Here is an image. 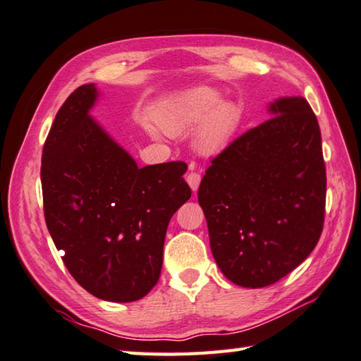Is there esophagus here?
<instances>
[{
    "label": "esophagus",
    "instance_id": "1",
    "mask_svg": "<svg viewBox=\"0 0 361 361\" xmlns=\"http://www.w3.org/2000/svg\"><path fill=\"white\" fill-rule=\"evenodd\" d=\"M200 180H202V176H200L199 173H195V172H191V173H189V175L186 176V181H188V185H189V188L192 189L194 192L197 191V189H199Z\"/></svg>",
    "mask_w": 361,
    "mask_h": 361
}]
</instances>
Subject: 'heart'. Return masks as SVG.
<instances>
[{
    "label": "heart",
    "mask_w": 361,
    "mask_h": 361,
    "mask_svg": "<svg viewBox=\"0 0 361 361\" xmlns=\"http://www.w3.org/2000/svg\"><path fill=\"white\" fill-rule=\"evenodd\" d=\"M153 120L169 135H180L197 126L194 148L202 154H213L232 139L240 123V109L231 101H222L218 90L197 87L156 107ZM148 130L158 139V130Z\"/></svg>",
    "instance_id": "obj_1"
}]
</instances>
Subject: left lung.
I'll list each match as a JSON object with an SVG mask.
<instances>
[{"instance_id":"obj_1","label":"left lung","mask_w":361,"mask_h":361,"mask_svg":"<svg viewBox=\"0 0 361 361\" xmlns=\"http://www.w3.org/2000/svg\"><path fill=\"white\" fill-rule=\"evenodd\" d=\"M271 118L212 161L199 186L222 274L267 287L295 270L320 238L326 176L317 118L301 96L270 102Z\"/></svg>"}]
</instances>
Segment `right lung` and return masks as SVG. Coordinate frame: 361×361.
Wrapping results in <instances>:
<instances>
[{
	"mask_svg": "<svg viewBox=\"0 0 361 361\" xmlns=\"http://www.w3.org/2000/svg\"><path fill=\"white\" fill-rule=\"evenodd\" d=\"M82 85L55 116L42 152L44 214L63 262L94 297L129 303L158 283L169 221L191 197L185 162L139 167L90 115Z\"/></svg>",
	"mask_w": 361,
	"mask_h": 361,
	"instance_id": "obj_1",
	"label": "right lung"
}]
</instances>
